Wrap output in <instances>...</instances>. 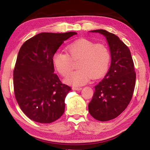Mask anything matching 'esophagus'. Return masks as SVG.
I'll list each match as a JSON object with an SVG mask.
<instances>
[{
    "label": "esophagus",
    "instance_id": "esophagus-1",
    "mask_svg": "<svg viewBox=\"0 0 150 150\" xmlns=\"http://www.w3.org/2000/svg\"><path fill=\"white\" fill-rule=\"evenodd\" d=\"M73 90H75V91H81L82 90V87H73Z\"/></svg>",
    "mask_w": 150,
    "mask_h": 150
}]
</instances>
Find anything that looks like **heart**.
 <instances>
[{"label": "heart", "instance_id": "1", "mask_svg": "<svg viewBox=\"0 0 150 150\" xmlns=\"http://www.w3.org/2000/svg\"><path fill=\"white\" fill-rule=\"evenodd\" d=\"M66 50L67 54L55 52L52 60L57 71L66 76L72 70L71 60L79 59L77 67L79 69L65 79L67 84L75 87L84 85L91 77H100L108 69L110 55L105 45L95 44L88 40L81 39L67 45Z\"/></svg>", "mask_w": 150, "mask_h": 150}]
</instances>
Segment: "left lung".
I'll list each match as a JSON object with an SVG mask.
<instances>
[{
	"instance_id": "1",
	"label": "left lung",
	"mask_w": 150,
	"mask_h": 150,
	"mask_svg": "<svg viewBox=\"0 0 150 150\" xmlns=\"http://www.w3.org/2000/svg\"><path fill=\"white\" fill-rule=\"evenodd\" d=\"M89 32L105 37L111 63L105 78L95 87L88 112L96 120L108 121L120 115L132 99L136 83L134 62L129 48L117 35L105 30Z\"/></svg>"
}]
</instances>
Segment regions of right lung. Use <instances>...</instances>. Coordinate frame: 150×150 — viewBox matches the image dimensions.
<instances>
[{"label":"right lung","instance_id":"add662e5","mask_svg":"<svg viewBox=\"0 0 150 150\" xmlns=\"http://www.w3.org/2000/svg\"><path fill=\"white\" fill-rule=\"evenodd\" d=\"M75 32L40 33L25 42L19 50L13 73L15 97L32 120L49 124L65 110V99L71 90L54 73L53 55Z\"/></svg>","mask_w":150,"mask_h":150}]
</instances>
